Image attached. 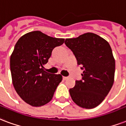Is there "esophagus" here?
Returning <instances> with one entry per match:
<instances>
[{
  "label": "esophagus",
  "instance_id": "esophagus-1",
  "mask_svg": "<svg viewBox=\"0 0 126 126\" xmlns=\"http://www.w3.org/2000/svg\"><path fill=\"white\" fill-rule=\"evenodd\" d=\"M63 79L64 80H66L67 79H68V77H63Z\"/></svg>",
  "mask_w": 126,
  "mask_h": 126
}]
</instances>
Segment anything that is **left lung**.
<instances>
[{
  "instance_id": "1",
  "label": "left lung",
  "mask_w": 126,
  "mask_h": 126,
  "mask_svg": "<svg viewBox=\"0 0 126 126\" xmlns=\"http://www.w3.org/2000/svg\"><path fill=\"white\" fill-rule=\"evenodd\" d=\"M65 44L83 70L81 79L69 89L73 101L81 108H95L107 96L114 81L115 59L110 45L92 32L66 39Z\"/></svg>"
}]
</instances>
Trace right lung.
<instances>
[{
    "label": "right lung",
    "mask_w": 126,
    "mask_h": 126,
    "mask_svg": "<svg viewBox=\"0 0 126 126\" xmlns=\"http://www.w3.org/2000/svg\"><path fill=\"white\" fill-rule=\"evenodd\" d=\"M64 39L53 38L39 31L28 32L16 42L10 59L13 86L20 98L30 106L40 107L51 101L61 81L60 74L44 70L56 47Z\"/></svg>",
    "instance_id": "add662e5"
}]
</instances>
